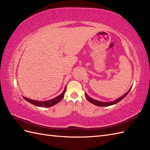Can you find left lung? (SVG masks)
<instances>
[{
	"label": "left lung",
	"instance_id": "8db88e82",
	"mask_svg": "<svg viewBox=\"0 0 150 150\" xmlns=\"http://www.w3.org/2000/svg\"><path fill=\"white\" fill-rule=\"evenodd\" d=\"M131 89V88L128 90V92H126L123 95V96H121L118 99H116V100L113 101H111V102H103V101H98V100H95V99H93L91 98H90L86 93H85L84 94H85V96H86V99H88V101H89L90 103H91L92 104H94V105L98 106H109L113 105V104H115L117 103L118 102H120V101H121L122 99H123L124 98H125L126 96V95L129 93Z\"/></svg>",
	"mask_w": 150,
	"mask_h": 150
}]
</instances>
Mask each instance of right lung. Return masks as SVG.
<instances>
[{
    "mask_svg": "<svg viewBox=\"0 0 150 150\" xmlns=\"http://www.w3.org/2000/svg\"><path fill=\"white\" fill-rule=\"evenodd\" d=\"M66 86L64 88V90L63 91V92L59 95V96H58L54 99H49V100H47V101H36V100H33V99H31L27 98L25 97H23V98L25 100H26L27 101H28L31 104H34V105L36 106L49 108V107L55 105V104H56L57 103H58L59 102H60L61 101V99L63 98V97H64V93L66 92Z\"/></svg>",
    "mask_w": 150,
    "mask_h": 150,
    "instance_id": "add662e5",
    "label": "right lung"
}]
</instances>
